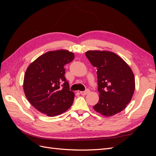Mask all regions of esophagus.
<instances>
[{"instance_id":"1","label":"esophagus","mask_w":156,"mask_h":156,"mask_svg":"<svg viewBox=\"0 0 156 156\" xmlns=\"http://www.w3.org/2000/svg\"><path fill=\"white\" fill-rule=\"evenodd\" d=\"M89 92H90V90H88V89H87L85 91H81V92H80V93H81V95H83V96L87 95V94H88Z\"/></svg>"}]
</instances>
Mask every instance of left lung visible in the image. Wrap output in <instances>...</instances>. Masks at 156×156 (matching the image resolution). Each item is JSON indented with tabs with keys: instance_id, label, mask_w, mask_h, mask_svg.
<instances>
[{
	"instance_id": "8db88e82",
	"label": "left lung",
	"mask_w": 156,
	"mask_h": 156,
	"mask_svg": "<svg viewBox=\"0 0 156 156\" xmlns=\"http://www.w3.org/2000/svg\"><path fill=\"white\" fill-rule=\"evenodd\" d=\"M86 56L98 68L100 100L94 109L105 116L123 111L131 101L135 88L131 68L116 54L105 51H88Z\"/></svg>"
}]
</instances>
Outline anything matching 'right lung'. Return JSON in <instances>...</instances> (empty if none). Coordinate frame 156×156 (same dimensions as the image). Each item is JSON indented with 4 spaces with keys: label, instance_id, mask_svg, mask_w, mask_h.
Here are the masks:
<instances>
[{
    "label": "right lung",
    "instance_id": "add662e5",
    "mask_svg": "<svg viewBox=\"0 0 156 156\" xmlns=\"http://www.w3.org/2000/svg\"><path fill=\"white\" fill-rule=\"evenodd\" d=\"M74 56L67 50L49 51L27 68L23 89L27 100L40 112L49 116H57L73 104L74 93L69 90L64 67Z\"/></svg>",
    "mask_w": 156,
    "mask_h": 156
}]
</instances>
